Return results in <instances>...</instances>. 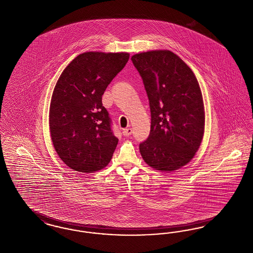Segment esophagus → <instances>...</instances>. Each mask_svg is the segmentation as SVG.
<instances>
[{
	"instance_id": "esophagus-1",
	"label": "esophagus",
	"mask_w": 253,
	"mask_h": 253,
	"mask_svg": "<svg viewBox=\"0 0 253 253\" xmlns=\"http://www.w3.org/2000/svg\"><path fill=\"white\" fill-rule=\"evenodd\" d=\"M131 132H132V131H131V128L124 129L123 131H122V133H123V135H124V136H129V135H131Z\"/></svg>"
}]
</instances>
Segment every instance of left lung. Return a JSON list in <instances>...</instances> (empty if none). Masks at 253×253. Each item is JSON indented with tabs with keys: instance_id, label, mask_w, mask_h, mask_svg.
Segmentation results:
<instances>
[{
	"instance_id": "obj_1",
	"label": "left lung",
	"mask_w": 253,
	"mask_h": 253,
	"mask_svg": "<svg viewBox=\"0 0 253 253\" xmlns=\"http://www.w3.org/2000/svg\"><path fill=\"white\" fill-rule=\"evenodd\" d=\"M141 75L151 108V132L139 145L143 160L156 170L172 172L190 162L202 144L205 112L192 70L169 50L131 56Z\"/></svg>"
}]
</instances>
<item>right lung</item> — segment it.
Returning a JSON list of instances; mask_svg holds the SVG:
<instances>
[{
    "mask_svg": "<svg viewBox=\"0 0 253 253\" xmlns=\"http://www.w3.org/2000/svg\"><path fill=\"white\" fill-rule=\"evenodd\" d=\"M129 57L128 52L86 51L56 82L49 112L51 141L61 160L75 171H99L111 161L119 139L101 96Z\"/></svg>",
    "mask_w": 253,
    "mask_h": 253,
    "instance_id": "right-lung-1",
    "label": "right lung"
}]
</instances>
